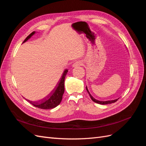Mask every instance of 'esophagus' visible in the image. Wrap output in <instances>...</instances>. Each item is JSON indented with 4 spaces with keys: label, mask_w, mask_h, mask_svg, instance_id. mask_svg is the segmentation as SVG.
<instances>
[{
    "label": "esophagus",
    "mask_w": 146,
    "mask_h": 146,
    "mask_svg": "<svg viewBox=\"0 0 146 146\" xmlns=\"http://www.w3.org/2000/svg\"><path fill=\"white\" fill-rule=\"evenodd\" d=\"M82 63L81 62V61H77V62L74 63L72 66H73V67L76 68V67H79V66H82Z\"/></svg>",
    "instance_id": "34e87169"
}]
</instances>
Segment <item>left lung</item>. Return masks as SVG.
I'll return each mask as SVG.
<instances>
[{
  "mask_svg": "<svg viewBox=\"0 0 146 146\" xmlns=\"http://www.w3.org/2000/svg\"><path fill=\"white\" fill-rule=\"evenodd\" d=\"M86 91H88V94H90V98H91V99H92V100L93 101V102H96V103H98V104H102V105L110 104L114 103V102H116V101L119 99H115V100H108V101H99V100H98L95 99L93 98V97H92V96L91 95V94L90 93L89 91H88V90L87 86L86 87Z\"/></svg>",
  "mask_w": 146,
  "mask_h": 146,
  "instance_id": "8db88e82",
  "label": "left lung"
}]
</instances>
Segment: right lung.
<instances>
[{"mask_svg":"<svg viewBox=\"0 0 146 146\" xmlns=\"http://www.w3.org/2000/svg\"><path fill=\"white\" fill-rule=\"evenodd\" d=\"M35 32H33L31 33L29 36L25 39L23 42H25L27 41L28 39L34 35ZM68 72V69H66L61 78L58 82V84H57L55 89L52 91V92L48 94L44 99H43L41 100H39L38 102H32L29 100H28L30 104H32L35 107H36L39 108L41 109H45V110H48L52 109L56 107V106H58L61 100H62L63 95L64 92V79L65 77L66 76V74Z\"/></svg>","mask_w":146,"mask_h":146,"instance_id":"1","label":"right lung"}]
</instances>
